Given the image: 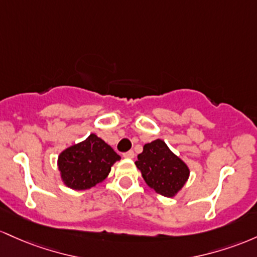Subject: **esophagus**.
<instances>
[{"label": "esophagus", "instance_id": "obj_1", "mask_svg": "<svg viewBox=\"0 0 257 257\" xmlns=\"http://www.w3.org/2000/svg\"><path fill=\"white\" fill-rule=\"evenodd\" d=\"M122 157L126 158V159H134V158H135V152L134 151H128V152L123 153Z\"/></svg>", "mask_w": 257, "mask_h": 257}]
</instances>
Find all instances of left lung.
I'll use <instances>...</instances> for the list:
<instances>
[{
  "label": "left lung",
  "mask_w": 257,
  "mask_h": 257,
  "mask_svg": "<svg viewBox=\"0 0 257 257\" xmlns=\"http://www.w3.org/2000/svg\"><path fill=\"white\" fill-rule=\"evenodd\" d=\"M136 166L151 188L164 197H175L187 182L189 169L161 140L144 144Z\"/></svg>",
  "instance_id": "obj_1"
}]
</instances>
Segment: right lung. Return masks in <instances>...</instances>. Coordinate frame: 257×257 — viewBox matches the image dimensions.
I'll list each match as a JSON object with an SVG mask.
<instances>
[{"label": "right lung", "mask_w": 257, "mask_h": 257, "mask_svg": "<svg viewBox=\"0 0 257 257\" xmlns=\"http://www.w3.org/2000/svg\"><path fill=\"white\" fill-rule=\"evenodd\" d=\"M120 159L110 146L92 134L83 142L60 153L58 167L66 186L82 191L102 182L111 165Z\"/></svg>", "instance_id": "obj_1"}]
</instances>
